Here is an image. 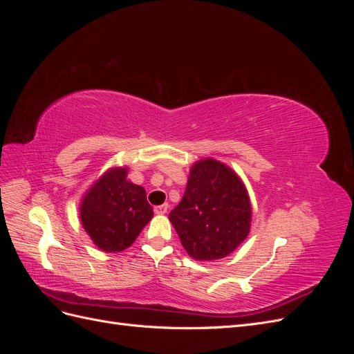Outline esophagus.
Segmentation results:
<instances>
[{"mask_svg": "<svg viewBox=\"0 0 354 354\" xmlns=\"http://www.w3.org/2000/svg\"><path fill=\"white\" fill-rule=\"evenodd\" d=\"M155 214H165L168 211V203H162V205H158L153 208Z\"/></svg>", "mask_w": 354, "mask_h": 354, "instance_id": "obj_1", "label": "esophagus"}]
</instances>
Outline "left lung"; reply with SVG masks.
<instances>
[{
	"mask_svg": "<svg viewBox=\"0 0 354 354\" xmlns=\"http://www.w3.org/2000/svg\"><path fill=\"white\" fill-rule=\"evenodd\" d=\"M169 221L192 259H224L250 233L251 203L239 177L216 159L190 169L185 195Z\"/></svg>",
	"mask_w": 354,
	"mask_h": 354,
	"instance_id": "obj_1",
	"label": "left lung"
}]
</instances>
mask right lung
Masks as SVG:
<instances>
[{"label":"right lung","mask_w":354,"mask_h":354,"mask_svg":"<svg viewBox=\"0 0 354 354\" xmlns=\"http://www.w3.org/2000/svg\"><path fill=\"white\" fill-rule=\"evenodd\" d=\"M152 216L145 189L127 180V168L109 169L91 186L81 203L85 232L106 252L128 248Z\"/></svg>","instance_id":"right-lung-1"}]
</instances>
